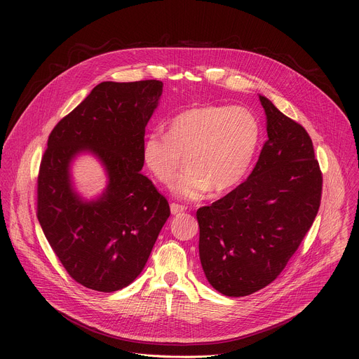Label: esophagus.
<instances>
[{"instance_id": "esophagus-1", "label": "esophagus", "mask_w": 359, "mask_h": 359, "mask_svg": "<svg viewBox=\"0 0 359 359\" xmlns=\"http://www.w3.org/2000/svg\"><path fill=\"white\" fill-rule=\"evenodd\" d=\"M186 209H187V208L183 206V204H177V203H172V204H170V212H172V215H175V216H177V215L186 212Z\"/></svg>"}]
</instances>
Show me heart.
Here are the masks:
<instances>
[{
    "label": "heart",
    "mask_w": 359,
    "mask_h": 359,
    "mask_svg": "<svg viewBox=\"0 0 359 359\" xmlns=\"http://www.w3.org/2000/svg\"><path fill=\"white\" fill-rule=\"evenodd\" d=\"M262 142V125L244 107H190L168 125V135L150 132L142 144L149 173L162 184L176 177L182 159L187 172L173 184L175 196L200 200L212 189L224 194L247 176Z\"/></svg>",
    "instance_id": "b5f03b06"
}]
</instances>
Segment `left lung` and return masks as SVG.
I'll return each mask as SVG.
<instances>
[{
  "label": "left lung",
  "mask_w": 359,
  "mask_h": 359,
  "mask_svg": "<svg viewBox=\"0 0 359 359\" xmlns=\"http://www.w3.org/2000/svg\"><path fill=\"white\" fill-rule=\"evenodd\" d=\"M267 136L244 183L196 213L200 263L208 281L227 297L273 283L313 226L323 175L310 135L260 95Z\"/></svg>",
  "instance_id": "obj_1"
}]
</instances>
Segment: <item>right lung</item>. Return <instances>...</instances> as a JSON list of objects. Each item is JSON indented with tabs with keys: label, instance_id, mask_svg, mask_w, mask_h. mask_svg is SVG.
Masks as SVG:
<instances>
[{
	"label": "right lung",
	"instance_id": "add662e5",
	"mask_svg": "<svg viewBox=\"0 0 359 359\" xmlns=\"http://www.w3.org/2000/svg\"><path fill=\"white\" fill-rule=\"evenodd\" d=\"M162 90L155 79L102 82L48 137L38 222L67 273L86 288L112 292L135 281L170 216L165 196L140 173L144 128ZM82 151L96 156L109 176L95 201L72 186L70 163Z\"/></svg>",
	"mask_w": 359,
	"mask_h": 359
}]
</instances>
